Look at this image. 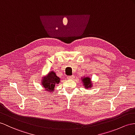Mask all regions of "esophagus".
Here are the masks:
<instances>
[{"mask_svg": "<svg viewBox=\"0 0 135 135\" xmlns=\"http://www.w3.org/2000/svg\"><path fill=\"white\" fill-rule=\"evenodd\" d=\"M67 78L68 79H73L74 78H75V76L74 75H72V76H68L67 77Z\"/></svg>", "mask_w": 135, "mask_h": 135, "instance_id": "obj_1", "label": "esophagus"}]
</instances>
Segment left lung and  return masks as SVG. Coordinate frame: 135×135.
Instances as JSON below:
<instances>
[{
  "instance_id": "obj_1",
  "label": "left lung",
  "mask_w": 135,
  "mask_h": 135,
  "mask_svg": "<svg viewBox=\"0 0 135 135\" xmlns=\"http://www.w3.org/2000/svg\"><path fill=\"white\" fill-rule=\"evenodd\" d=\"M82 81L83 82L84 87L87 88H91L92 83H91V79L88 77H85L82 79Z\"/></svg>"
}]
</instances>
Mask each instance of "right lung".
Listing matches in <instances>:
<instances>
[{"label": "right lung", "instance_id": "right-lung-1", "mask_svg": "<svg viewBox=\"0 0 135 135\" xmlns=\"http://www.w3.org/2000/svg\"><path fill=\"white\" fill-rule=\"evenodd\" d=\"M42 80L43 86L46 89V91L52 92L54 91L55 85L59 83L60 79L54 72L51 71Z\"/></svg>", "mask_w": 135, "mask_h": 135}]
</instances>
